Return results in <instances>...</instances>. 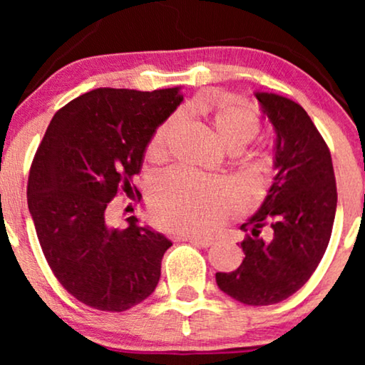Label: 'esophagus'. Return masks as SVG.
<instances>
[{"mask_svg":"<svg viewBox=\"0 0 365 365\" xmlns=\"http://www.w3.org/2000/svg\"><path fill=\"white\" fill-rule=\"evenodd\" d=\"M178 239L179 241H187L191 244H196V246H201V247H209L212 244V239L201 237V236H187V234H181Z\"/></svg>","mask_w":365,"mask_h":365,"instance_id":"esophagus-1","label":"esophagus"}]
</instances>
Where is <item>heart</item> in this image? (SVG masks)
<instances>
[{"instance_id":"heart-1","label":"heart","mask_w":365,"mask_h":365,"mask_svg":"<svg viewBox=\"0 0 365 365\" xmlns=\"http://www.w3.org/2000/svg\"><path fill=\"white\" fill-rule=\"evenodd\" d=\"M214 134L231 149H241L259 133V119L251 109L237 103L219 104L209 114ZM173 121L161 124L149 139L146 158L159 163L166 158ZM242 191L236 184L197 174L174 171L158 179L149 192L154 217L171 231L211 232L242 204Z\"/></svg>"}]
</instances>
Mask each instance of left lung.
<instances>
[{
	"label": "left lung",
	"mask_w": 365,
	"mask_h": 365,
	"mask_svg": "<svg viewBox=\"0 0 365 365\" xmlns=\"http://www.w3.org/2000/svg\"><path fill=\"white\" fill-rule=\"evenodd\" d=\"M262 118L272 124L276 176L256 214L242 224V264L216 272L222 292L247 306L277 304L297 292L321 262L337 207L332 158L301 104L256 91ZM269 229V239L259 237Z\"/></svg>",
	"instance_id": "8db88e82"
}]
</instances>
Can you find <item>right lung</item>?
<instances>
[{
	"label": "right lung",
	"instance_id": "add662e5",
	"mask_svg": "<svg viewBox=\"0 0 365 365\" xmlns=\"http://www.w3.org/2000/svg\"><path fill=\"white\" fill-rule=\"evenodd\" d=\"M182 103L181 88H98L54 114L28 179V207L43 254L66 291L99 311L121 312L151 296L173 242L136 216L111 227L118 191L134 197L154 131Z\"/></svg>",
	"mask_w": 365,
	"mask_h": 365
}]
</instances>
